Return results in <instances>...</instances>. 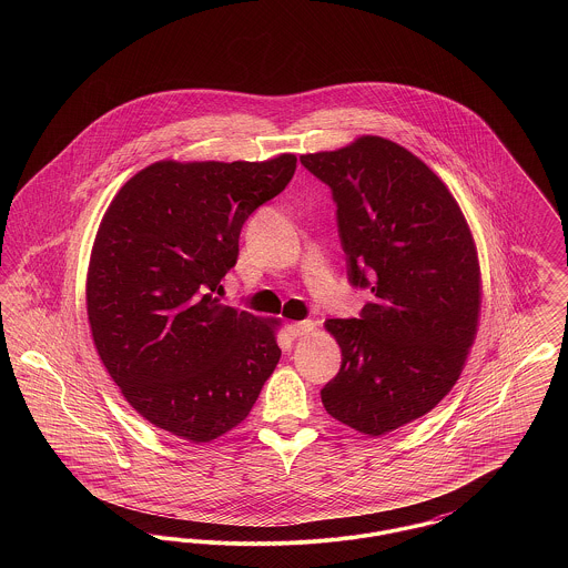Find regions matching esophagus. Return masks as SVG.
Returning a JSON list of instances; mask_svg holds the SVG:
<instances>
[{
  "mask_svg": "<svg viewBox=\"0 0 568 568\" xmlns=\"http://www.w3.org/2000/svg\"><path fill=\"white\" fill-rule=\"evenodd\" d=\"M315 329V324L311 320H304V322H296V324L287 325V332L292 338H300V336H306Z\"/></svg>",
  "mask_w": 568,
  "mask_h": 568,
  "instance_id": "obj_1",
  "label": "esophagus"
}]
</instances>
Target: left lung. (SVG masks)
<instances>
[{
  "label": "left lung",
  "mask_w": 568,
  "mask_h": 568,
  "mask_svg": "<svg viewBox=\"0 0 568 568\" xmlns=\"http://www.w3.org/2000/svg\"><path fill=\"white\" fill-rule=\"evenodd\" d=\"M332 190L359 320H327L343 362L322 389L325 410L381 436L419 419L456 385L475 341L481 272L456 197L405 146L362 135L300 155Z\"/></svg>",
  "instance_id": "8db88e82"
}]
</instances>
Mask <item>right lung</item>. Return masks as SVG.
Listing matches in <instances>:
<instances>
[{
    "label": "right lung",
    "mask_w": 568,
    "mask_h": 568,
    "mask_svg": "<svg viewBox=\"0 0 568 568\" xmlns=\"http://www.w3.org/2000/svg\"><path fill=\"white\" fill-rule=\"evenodd\" d=\"M296 162H155L110 202L87 315L110 377L155 428L211 443L243 422L276 368L278 322L215 294L244 221L287 187Z\"/></svg>",
    "instance_id": "add662e5"
}]
</instances>
